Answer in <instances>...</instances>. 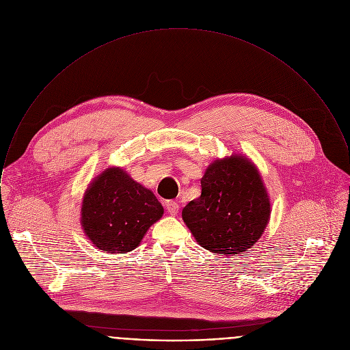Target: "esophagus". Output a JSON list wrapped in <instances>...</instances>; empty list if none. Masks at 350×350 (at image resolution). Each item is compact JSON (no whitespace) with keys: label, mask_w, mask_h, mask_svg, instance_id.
Instances as JSON below:
<instances>
[{"label":"esophagus","mask_w":350,"mask_h":350,"mask_svg":"<svg viewBox=\"0 0 350 350\" xmlns=\"http://www.w3.org/2000/svg\"><path fill=\"white\" fill-rule=\"evenodd\" d=\"M165 207H166V210H167V212H169L170 215H177V212L180 210V206H178L176 202H173V200L166 202Z\"/></svg>","instance_id":"1"}]
</instances>
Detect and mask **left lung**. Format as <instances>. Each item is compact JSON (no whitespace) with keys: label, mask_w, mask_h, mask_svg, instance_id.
<instances>
[{"label":"left lung","mask_w":350,"mask_h":350,"mask_svg":"<svg viewBox=\"0 0 350 350\" xmlns=\"http://www.w3.org/2000/svg\"><path fill=\"white\" fill-rule=\"evenodd\" d=\"M271 215L257 169L243 157L216 161L202 178V195L183 210L196 241L217 254H241L264 232Z\"/></svg>","instance_id":"1"}]
</instances>
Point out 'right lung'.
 Masks as SVG:
<instances>
[{
	"mask_svg": "<svg viewBox=\"0 0 350 350\" xmlns=\"http://www.w3.org/2000/svg\"><path fill=\"white\" fill-rule=\"evenodd\" d=\"M82 227L93 245L109 253L131 252L163 213L154 193L122 169L100 174L85 193Z\"/></svg>",
	"mask_w": 350,
	"mask_h": 350,
	"instance_id": "obj_1",
	"label": "right lung"
}]
</instances>
